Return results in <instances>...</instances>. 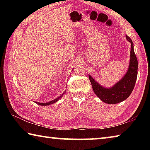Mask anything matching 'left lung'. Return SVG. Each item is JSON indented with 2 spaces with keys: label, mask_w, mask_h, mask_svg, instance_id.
<instances>
[{
  "label": "left lung",
  "mask_w": 150,
  "mask_h": 150,
  "mask_svg": "<svg viewBox=\"0 0 150 150\" xmlns=\"http://www.w3.org/2000/svg\"><path fill=\"white\" fill-rule=\"evenodd\" d=\"M126 38L131 43L130 59L128 69L120 81L116 83L112 87L106 88L103 87L88 75L94 92L103 102L105 103L117 104L122 102L130 95L135 86L138 75V60L134 51L133 42L128 35H126Z\"/></svg>",
  "instance_id": "8db88e82"
}]
</instances>
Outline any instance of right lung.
<instances>
[{
	"label": "right lung",
	"instance_id": "add662e5",
	"mask_svg": "<svg viewBox=\"0 0 150 150\" xmlns=\"http://www.w3.org/2000/svg\"><path fill=\"white\" fill-rule=\"evenodd\" d=\"M65 93V91L64 93H63L62 95H60L59 97H57V98H55V99H54V100H51V101H49V102H47V103H38V102H34V103H35L37 104V105H41V106H48V105H52V104H54V103H56V102H57L58 100H59V99H61V98L62 97V96H63V95H64V94Z\"/></svg>",
	"mask_w": 150,
	"mask_h": 150
}]
</instances>
